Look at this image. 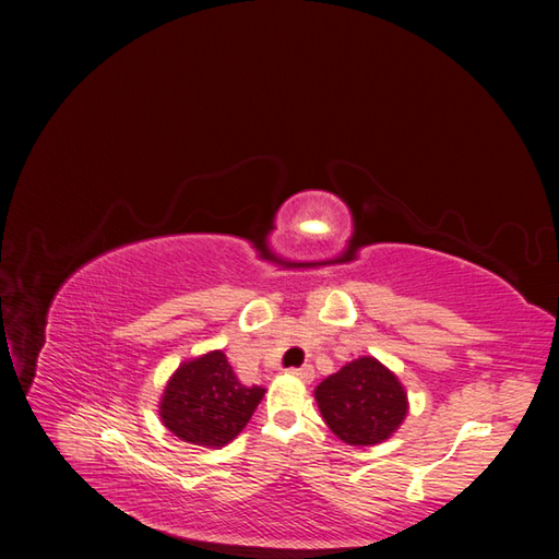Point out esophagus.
<instances>
[{
  "label": "esophagus",
  "mask_w": 559,
  "mask_h": 559,
  "mask_svg": "<svg viewBox=\"0 0 559 559\" xmlns=\"http://www.w3.org/2000/svg\"><path fill=\"white\" fill-rule=\"evenodd\" d=\"M289 373H292V376H296V378H298V380H302V382H312V380H314V368H312L310 364L300 366V368H292Z\"/></svg>",
  "instance_id": "obj_1"
}]
</instances>
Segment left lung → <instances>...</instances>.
Masks as SVG:
<instances>
[{"label": "left lung", "instance_id": "1", "mask_svg": "<svg viewBox=\"0 0 559 559\" xmlns=\"http://www.w3.org/2000/svg\"><path fill=\"white\" fill-rule=\"evenodd\" d=\"M321 417L347 445H378L408 413V399L392 370L361 357L343 366L314 389Z\"/></svg>", "mask_w": 559, "mask_h": 559}]
</instances>
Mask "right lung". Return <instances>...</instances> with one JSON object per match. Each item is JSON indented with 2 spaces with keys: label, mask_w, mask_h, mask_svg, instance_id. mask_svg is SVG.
<instances>
[{
  "label": "right lung",
  "mask_w": 559,
  "mask_h": 559,
  "mask_svg": "<svg viewBox=\"0 0 559 559\" xmlns=\"http://www.w3.org/2000/svg\"><path fill=\"white\" fill-rule=\"evenodd\" d=\"M265 394L235 378L224 352L186 361L165 386L160 419L177 438L218 448L238 436Z\"/></svg>",
  "instance_id": "1"
}]
</instances>
